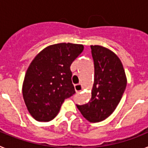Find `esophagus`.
<instances>
[{"label": "esophagus", "mask_w": 148, "mask_h": 148, "mask_svg": "<svg viewBox=\"0 0 148 148\" xmlns=\"http://www.w3.org/2000/svg\"><path fill=\"white\" fill-rule=\"evenodd\" d=\"M75 87V90L77 93L80 92L81 91H82V90H83V87H82V84H75V87Z\"/></svg>", "instance_id": "esophagus-1"}]
</instances>
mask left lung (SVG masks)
<instances>
[{
  "instance_id": "left-lung-1",
  "label": "left lung",
  "mask_w": 148,
  "mask_h": 148,
  "mask_svg": "<svg viewBox=\"0 0 148 148\" xmlns=\"http://www.w3.org/2000/svg\"><path fill=\"white\" fill-rule=\"evenodd\" d=\"M95 67L94 83L90 101L76 105L90 122H99L113 113L119 104L127 85L122 63L113 51L99 45H91Z\"/></svg>"
}]
</instances>
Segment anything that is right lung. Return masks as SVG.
Returning a JSON list of instances; mask_svg holds the SVG:
<instances>
[{"label": "right lung", "instance_id": "1", "mask_svg": "<svg viewBox=\"0 0 148 148\" xmlns=\"http://www.w3.org/2000/svg\"><path fill=\"white\" fill-rule=\"evenodd\" d=\"M83 50L82 44H53L42 49L30 63L22 93L29 113L36 121L53 119L64 99L75 92L70 65Z\"/></svg>", "mask_w": 148, "mask_h": 148}]
</instances>
